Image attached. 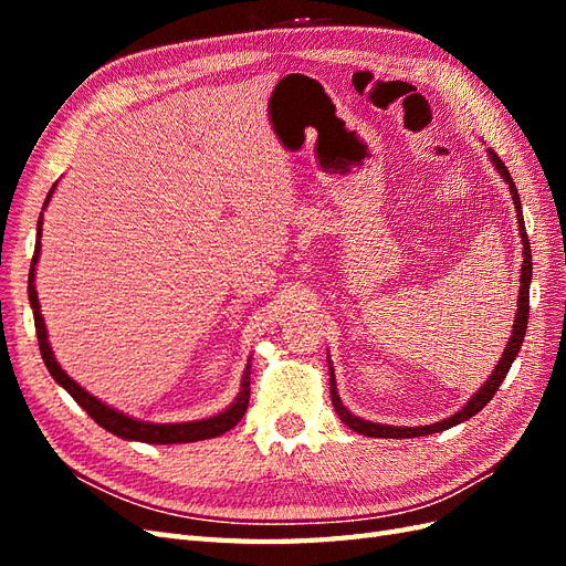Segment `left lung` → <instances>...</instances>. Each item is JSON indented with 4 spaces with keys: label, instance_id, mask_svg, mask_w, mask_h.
Listing matches in <instances>:
<instances>
[{
    "label": "left lung",
    "instance_id": "8db88e82",
    "mask_svg": "<svg viewBox=\"0 0 566 566\" xmlns=\"http://www.w3.org/2000/svg\"><path fill=\"white\" fill-rule=\"evenodd\" d=\"M489 158L493 163V167L499 169V175L503 177V181L510 186V196H512V202H515V210H517V224H520V235H522V254H524V262H522V276H520V295H517V314H515V323H512V335L507 339V345L503 349V356L499 366L493 368V373L489 375V380L479 387L476 394H472L470 401L462 406L458 413H453L451 418H443L434 424H422V427H397V424H380V422H370V420H364L358 418L354 413H349V410L342 406V399L337 394V385H335V370H333V364H331V399H333V406L337 410L339 420L345 422L349 430L364 434V437H378V439H413V437H424V434H434V432H443L449 430V427H455L460 422L470 420L472 416H476L479 410H482L491 399L493 394L499 391L501 382L505 380V375L512 366V361H515L520 349H522V342H524V335H526V321H528V285H531V245H528V235H526V227H524V214H522V200H520V193H517V186L515 181H512L510 172L505 163L495 156V153L491 148H486Z\"/></svg>",
    "mask_w": 566,
    "mask_h": 566
}]
</instances>
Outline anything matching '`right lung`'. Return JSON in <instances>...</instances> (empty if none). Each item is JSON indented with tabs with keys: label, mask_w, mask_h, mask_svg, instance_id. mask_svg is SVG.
I'll use <instances>...</instances> for the list:
<instances>
[{
	"label": "right lung",
	"mask_w": 566,
	"mask_h": 566,
	"mask_svg": "<svg viewBox=\"0 0 566 566\" xmlns=\"http://www.w3.org/2000/svg\"><path fill=\"white\" fill-rule=\"evenodd\" d=\"M56 184L51 186V191L44 200V208L51 200V193H54ZM42 217L38 221V241H35V254H32V264H30V273H28V297H30V306H32V316H35V331H38V342H40V352L44 358V366L71 397L87 410L90 418H94V422H98L104 430H108L111 434L119 437V439H129V441H144V443H188V441H200V439H212L229 432L231 427H235L241 422V418L245 416L248 410V401H250V361L243 370V382H241V391L233 399V403L221 410V413L205 418V420H191V422H146V420H136L129 418L127 413H119L117 408H111L108 403L98 401L94 394H90L84 387H80L71 375H67L59 361L54 352H51L49 345V335H46V325H44V316L40 312V300H38V290H35V264L40 260V250H42Z\"/></svg>",
	"instance_id": "1"
}]
</instances>
